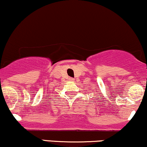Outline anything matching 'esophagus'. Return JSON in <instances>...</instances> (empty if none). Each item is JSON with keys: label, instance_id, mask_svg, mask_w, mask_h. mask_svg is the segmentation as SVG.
<instances>
[{"label": "esophagus", "instance_id": "34e87169", "mask_svg": "<svg viewBox=\"0 0 147 147\" xmlns=\"http://www.w3.org/2000/svg\"><path fill=\"white\" fill-rule=\"evenodd\" d=\"M69 80H70V81H74L75 80V79L74 78H70V79H69Z\"/></svg>", "mask_w": 147, "mask_h": 147}]
</instances>
